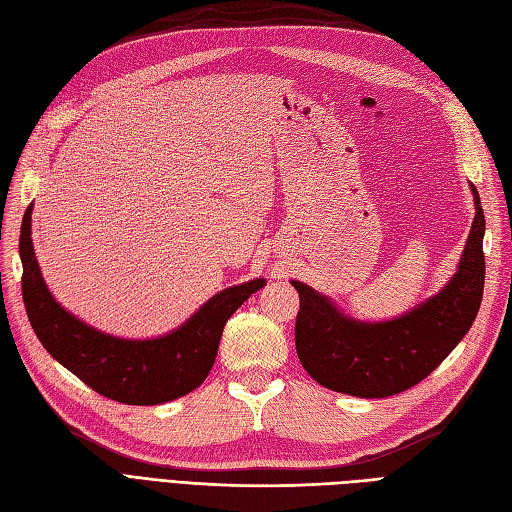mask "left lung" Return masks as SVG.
<instances>
[{
  "mask_svg": "<svg viewBox=\"0 0 512 512\" xmlns=\"http://www.w3.org/2000/svg\"><path fill=\"white\" fill-rule=\"evenodd\" d=\"M474 196V222L457 271L442 290L406 314L369 322L352 318L327 294L292 280L301 307L294 327L299 361L324 389L380 399L425 380L455 350L478 314L485 288V213Z\"/></svg>",
  "mask_w": 512,
  "mask_h": 512,
  "instance_id": "1",
  "label": "left lung"
}]
</instances>
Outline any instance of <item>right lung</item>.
<instances>
[{
    "mask_svg": "<svg viewBox=\"0 0 512 512\" xmlns=\"http://www.w3.org/2000/svg\"><path fill=\"white\" fill-rule=\"evenodd\" d=\"M32 211L23 224V301L36 337L53 359L96 393L128 406H158L183 397L205 382L218 356L224 324L267 284L265 277L220 290L181 327L160 337L128 339L89 327L61 307L46 286L32 243Z\"/></svg>",
    "mask_w": 512,
    "mask_h": 512,
    "instance_id": "right-lung-1",
    "label": "right lung"
}]
</instances>
